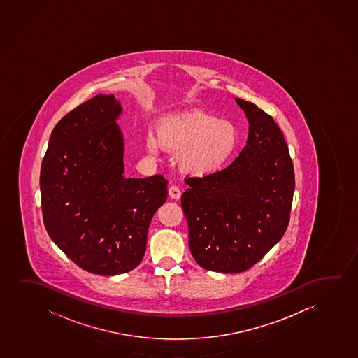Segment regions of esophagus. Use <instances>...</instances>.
I'll return each mask as SVG.
<instances>
[{"label":"esophagus","instance_id":"esophagus-1","mask_svg":"<svg viewBox=\"0 0 358 358\" xmlns=\"http://www.w3.org/2000/svg\"><path fill=\"white\" fill-rule=\"evenodd\" d=\"M169 196H171L172 199H180L181 198V189L173 185V186L169 188Z\"/></svg>","mask_w":358,"mask_h":358}]
</instances>
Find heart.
I'll use <instances>...</instances> for the list:
<instances>
[{
	"mask_svg": "<svg viewBox=\"0 0 358 358\" xmlns=\"http://www.w3.org/2000/svg\"><path fill=\"white\" fill-rule=\"evenodd\" d=\"M157 139L149 136L147 148L157 154L162 147L181 154V165L194 175L220 171L235 155L238 131L234 123L201 111L171 115L157 127Z\"/></svg>",
	"mask_w": 358,
	"mask_h": 358,
	"instance_id": "heart-1",
	"label": "heart"
}]
</instances>
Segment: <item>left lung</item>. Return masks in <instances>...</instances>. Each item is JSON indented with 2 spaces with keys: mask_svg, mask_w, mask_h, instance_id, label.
Here are the masks:
<instances>
[{
  "mask_svg": "<svg viewBox=\"0 0 358 358\" xmlns=\"http://www.w3.org/2000/svg\"><path fill=\"white\" fill-rule=\"evenodd\" d=\"M236 103L250 122L235 162L206 176H187L181 206L189 248L203 269L242 273L258 263L289 226L294 189L289 147L273 117L255 103Z\"/></svg>",
  "mask_w": 358,
  "mask_h": 358,
  "instance_id": "obj_1",
  "label": "left lung"
}]
</instances>
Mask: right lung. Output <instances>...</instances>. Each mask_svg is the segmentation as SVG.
Returning <instances> with one entry per match:
<instances>
[{
    "label": "right lung",
    "mask_w": 358,
    "mask_h": 358,
    "mask_svg": "<svg viewBox=\"0 0 358 358\" xmlns=\"http://www.w3.org/2000/svg\"><path fill=\"white\" fill-rule=\"evenodd\" d=\"M120 113L115 96L101 94L69 111L55 126L40 170L45 229L93 274L138 266L152 215L167 198L162 175L123 177Z\"/></svg>",
    "instance_id": "obj_1"
}]
</instances>
